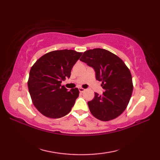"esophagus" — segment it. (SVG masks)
<instances>
[{
	"label": "esophagus",
	"mask_w": 160,
	"mask_h": 160,
	"mask_svg": "<svg viewBox=\"0 0 160 160\" xmlns=\"http://www.w3.org/2000/svg\"><path fill=\"white\" fill-rule=\"evenodd\" d=\"M84 91H85V89H83V88H82V87H80L79 88V91H80V93H83Z\"/></svg>",
	"instance_id": "1"
}]
</instances>
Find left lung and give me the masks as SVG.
Returning a JSON list of instances; mask_svg holds the SVG:
<instances>
[{"mask_svg": "<svg viewBox=\"0 0 160 160\" xmlns=\"http://www.w3.org/2000/svg\"><path fill=\"white\" fill-rule=\"evenodd\" d=\"M80 60L93 68L96 80L101 81L105 89L102 96L95 93L93 99L88 102L91 114L102 121L118 118L126 109L132 95L130 70L118 56L104 49L87 50Z\"/></svg>", "mask_w": 160, "mask_h": 160, "instance_id": "1", "label": "left lung"}]
</instances>
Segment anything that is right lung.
Returning <instances> with one entry per match:
<instances>
[{"instance_id": "obj_1", "label": "right lung", "mask_w": 160, "mask_h": 160, "mask_svg": "<svg viewBox=\"0 0 160 160\" xmlns=\"http://www.w3.org/2000/svg\"><path fill=\"white\" fill-rule=\"evenodd\" d=\"M82 54L71 49L53 51L40 57L32 67L29 92L33 105L43 115L60 118L71 111L79 90L68 91L61 83L70 78L72 67Z\"/></svg>"}]
</instances>
